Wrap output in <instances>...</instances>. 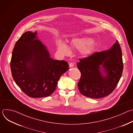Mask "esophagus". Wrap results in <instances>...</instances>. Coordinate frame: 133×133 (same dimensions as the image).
<instances>
[{
	"label": "esophagus",
	"mask_w": 133,
	"mask_h": 133,
	"mask_svg": "<svg viewBox=\"0 0 133 133\" xmlns=\"http://www.w3.org/2000/svg\"><path fill=\"white\" fill-rule=\"evenodd\" d=\"M69 67H70V68H71V67H72L74 66V64H73L72 63H70L69 64Z\"/></svg>",
	"instance_id": "1"
}]
</instances>
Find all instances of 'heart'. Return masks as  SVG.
Here are the masks:
<instances>
[{
    "label": "heart",
    "mask_w": 133,
    "mask_h": 133,
    "mask_svg": "<svg viewBox=\"0 0 133 133\" xmlns=\"http://www.w3.org/2000/svg\"><path fill=\"white\" fill-rule=\"evenodd\" d=\"M94 41L90 37L75 38H73L70 43V46L72 49H84L82 50V54L87 56L90 55L94 50V47L91 45ZM58 50L63 54H67L70 52V48L65 43L59 42L58 43Z\"/></svg>",
    "instance_id": "b5f03b06"
}]
</instances>
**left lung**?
<instances>
[{
  "mask_svg": "<svg viewBox=\"0 0 133 133\" xmlns=\"http://www.w3.org/2000/svg\"><path fill=\"white\" fill-rule=\"evenodd\" d=\"M101 66L105 75L100 71ZM77 66L81 73L78 87L82 95L94 99L109 95L117 85L123 70L122 52L118 41L108 50L80 59Z\"/></svg>",
  "mask_w": 133,
  "mask_h": 133,
  "instance_id": "1",
  "label": "left lung"
}]
</instances>
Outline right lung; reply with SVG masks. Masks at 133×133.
<instances>
[{
	"label": "right lung",
	"mask_w": 133,
	"mask_h": 133,
	"mask_svg": "<svg viewBox=\"0 0 133 133\" xmlns=\"http://www.w3.org/2000/svg\"><path fill=\"white\" fill-rule=\"evenodd\" d=\"M37 32L27 31L14 48L10 61L12 76L17 85L31 98L50 96L61 76L69 68L65 61L50 57L46 47L37 39Z\"/></svg>",
	"instance_id": "add662e5"
}]
</instances>
